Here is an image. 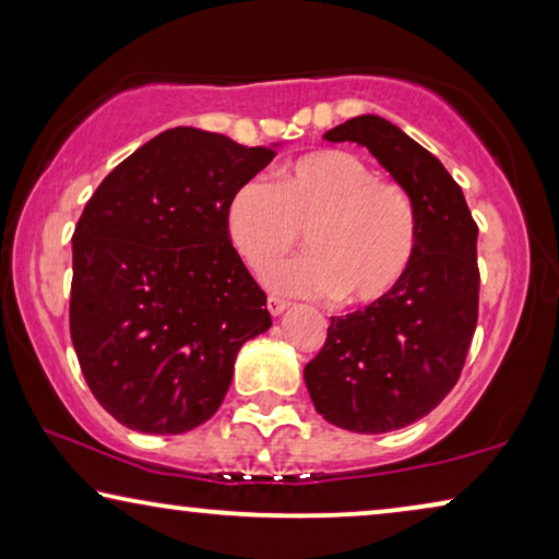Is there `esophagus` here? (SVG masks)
<instances>
[{
    "mask_svg": "<svg viewBox=\"0 0 559 559\" xmlns=\"http://www.w3.org/2000/svg\"><path fill=\"white\" fill-rule=\"evenodd\" d=\"M266 308H270L272 316H280V312L287 310V300H282L277 295H270L266 297Z\"/></svg>",
    "mask_w": 559,
    "mask_h": 559,
    "instance_id": "obj_1",
    "label": "esophagus"
}]
</instances>
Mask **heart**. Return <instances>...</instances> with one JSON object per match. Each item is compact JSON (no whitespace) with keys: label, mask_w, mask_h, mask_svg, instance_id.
<instances>
[{"label":"heart","mask_w":559,"mask_h":559,"mask_svg":"<svg viewBox=\"0 0 559 559\" xmlns=\"http://www.w3.org/2000/svg\"><path fill=\"white\" fill-rule=\"evenodd\" d=\"M226 234L251 270L305 243L310 254L274 264L266 285L285 295L371 305L407 277L419 221L412 198L354 152L323 150L282 167L274 182L251 178L226 203Z\"/></svg>","instance_id":"1"}]
</instances>
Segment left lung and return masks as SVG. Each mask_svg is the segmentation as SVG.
<instances>
[{
	"instance_id": "1",
	"label": "left lung",
	"mask_w": 559,
	"mask_h": 559,
	"mask_svg": "<svg viewBox=\"0 0 559 559\" xmlns=\"http://www.w3.org/2000/svg\"><path fill=\"white\" fill-rule=\"evenodd\" d=\"M325 140L364 144L392 173L415 203L419 243L392 295L331 318L305 384L335 427L400 430L430 415L461 379L478 323V226L440 159L386 119H348Z\"/></svg>"
}]
</instances>
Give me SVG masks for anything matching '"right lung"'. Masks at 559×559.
I'll use <instances>...</instances> for the list:
<instances>
[{
	"mask_svg": "<svg viewBox=\"0 0 559 559\" xmlns=\"http://www.w3.org/2000/svg\"><path fill=\"white\" fill-rule=\"evenodd\" d=\"M167 129L102 180L73 231L71 338L98 404L129 430L180 435L216 415L239 348L272 325L226 234V203L272 163Z\"/></svg>",
	"mask_w": 559,
	"mask_h": 559,
	"instance_id": "add662e5",
	"label": "right lung"
}]
</instances>
